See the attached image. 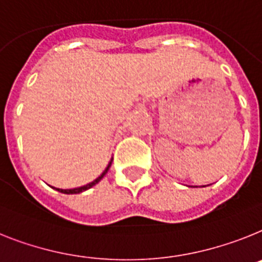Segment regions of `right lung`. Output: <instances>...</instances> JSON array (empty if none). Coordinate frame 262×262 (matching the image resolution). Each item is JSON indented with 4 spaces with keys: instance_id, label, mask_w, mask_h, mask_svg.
<instances>
[{
    "instance_id": "add662e5",
    "label": "right lung",
    "mask_w": 262,
    "mask_h": 262,
    "mask_svg": "<svg viewBox=\"0 0 262 262\" xmlns=\"http://www.w3.org/2000/svg\"><path fill=\"white\" fill-rule=\"evenodd\" d=\"M112 161H113V160H111V162H109V165H107V166H106V169H105L104 172H102V174H101L100 177H98V179H96V180H94V181L89 182V184H86V185L81 186V188H74V189H57V190H58V192H61V193H65V194H77V193H81V192H83V190H88V189H90V188H92V186L96 185V184H98V182L101 181V179H102V177H104V176L106 174L107 170H109V168H111Z\"/></svg>"
}]
</instances>
